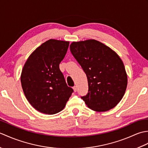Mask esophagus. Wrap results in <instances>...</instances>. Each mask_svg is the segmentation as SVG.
Here are the masks:
<instances>
[{
    "label": "esophagus",
    "instance_id": "1",
    "mask_svg": "<svg viewBox=\"0 0 148 148\" xmlns=\"http://www.w3.org/2000/svg\"><path fill=\"white\" fill-rule=\"evenodd\" d=\"M73 90H74V92H76V91H77V86H74L73 87Z\"/></svg>",
    "mask_w": 148,
    "mask_h": 148
}]
</instances>
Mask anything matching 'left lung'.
I'll return each mask as SVG.
<instances>
[{
  "label": "left lung",
  "mask_w": 148,
  "mask_h": 148,
  "mask_svg": "<svg viewBox=\"0 0 148 148\" xmlns=\"http://www.w3.org/2000/svg\"><path fill=\"white\" fill-rule=\"evenodd\" d=\"M71 52L86 75L88 92L81 97L89 108L106 111L118 104L127 86L125 66L119 56L95 40L72 42Z\"/></svg>",
  "instance_id": "8db88e82"
}]
</instances>
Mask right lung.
Returning a JSON list of instances; mask_svg holds the SVG:
<instances>
[{"instance_id":"1","label":"right lung","mask_w":148,"mask_h":148,"mask_svg":"<svg viewBox=\"0 0 148 148\" xmlns=\"http://www.w3.org/2000/svg\"><path fill=\"white\" fill-rule=\"evenodd\" d=\"M69 46L67 41L47 40L30 55L22 70L25 95L34 109L44 114L61 111L74 92L59 67Z\"/></svg>"}]
</instances>
